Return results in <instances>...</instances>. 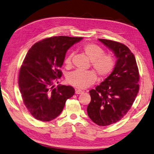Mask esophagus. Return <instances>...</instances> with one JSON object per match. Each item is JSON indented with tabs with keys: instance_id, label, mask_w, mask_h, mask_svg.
<instances>
[{
	"instance_id": "obj_1",
	"label": "esophagus",
	"mask_w": 154,
	"mask_h": 154,
	"mask_svg": "<svg viewBox=\"0 0 154 154\" xmlns=\"http://www.w3.org/2000/svg\"><path fill=\"white\" fill-rule=\"evenodd\" d=\"M83 91L82 90H81V89H76L75 90V93H76V94H81V93H83Z\"/></svg>"
}]
</instances>
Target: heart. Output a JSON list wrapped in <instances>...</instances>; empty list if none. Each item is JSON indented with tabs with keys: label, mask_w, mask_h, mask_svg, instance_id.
<instances>
[{
	"label": "heart",
	"mask_w": 154,
	"mask_h": 154,
	"mask_svg": "<svg viewBox=\"0 0 154 154\" xmlns=\"http://www.w3.org/2000/svg\"><path fill=\"white\" fill-rule=\"evenodd\" d=\"M83 52L91 61V67L99 77L103 78L109 75L115 67V61L112 57L104 54L103 50L93 43L84 45L81 48ZM73 54L66 56L64 63L67 67H71ZM97 76L92 71H75L69 73L67 77L69 84L78 89H85L95 82Z\"/></svg>",
	"instance_id": "heart-1"
}]
</instances>
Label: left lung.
Returning <instances> with one entry per match:
<instances>
[{
	"instance_id": "1",
	"label": "left lung",
	"mask_w": 154,
	"mask_h": 154,
	"mask_svg": "<svg viewBox=\"0 0 154 154\" xmlns=\"http://www.w3.org/2000/svg\"><path fill=\"white\" fill-rule=\"evenodd\" d=\"M98 40L113 51L117 61L109 76L89 91L91 100L87 111L95 123L107 126L119 121L131 109L139 91L140 74L134 54L127 46L107 39Z\"/></svg>"
}]
</instances>
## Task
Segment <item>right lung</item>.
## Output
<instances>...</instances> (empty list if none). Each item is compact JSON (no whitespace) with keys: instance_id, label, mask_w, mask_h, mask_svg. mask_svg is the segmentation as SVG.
<instances>
[{"instance_id":"1","label":"right lung","mask_w":154,"mask_h":154,"mask_svg":"<svg viewBox=\"0 0 154 154\" xmlns=\"http://www.w3.org/2000/svg\"><path fill=\"white\" fill-rule=\"evenodd\" d=\"M82 38L56 36L37 42L29 50L20 69L19 85L24 104L36 119H55L74 95L73 87L53 88V83L62 76L60 68L67 51Z\"/></svg>"}]
</instances>
